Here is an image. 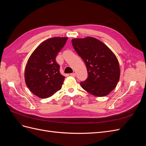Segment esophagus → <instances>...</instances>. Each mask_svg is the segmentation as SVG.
Returning a JSON list of instances; mask_svg holds the SVG:
<instances>
[{
  "mask_svg": "<svg viewBox=\"0 0 146 146\" xmlns=\"http://www.w3.org/2000/svg\"><path fill=\"white\" fill-rule=\"evenodd\" d=\"M70 76H71L72 77H76V73H71V74H70Z\"/></svg>",
  "mask_w": 146,
  "mask_h": 146,
  "instance_id": "esophagus-1",
  "label": "esophagus"
}]
</instances>
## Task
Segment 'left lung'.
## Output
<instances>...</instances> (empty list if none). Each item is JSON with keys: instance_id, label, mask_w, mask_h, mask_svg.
Returning <instances> with one entry per match:
<instances>
[{"instance_id": "left-lung-1", "label": "left lung", "mask_w": 146, "mask_h": 146, "mask_svg": "<svg viewBox=\"0 0 146 146\" xmlns=\"http://www.w3.org/2000/svg\"><path fill=\"white\" fill-rule=\"evenodd\" d=\"M72 44L87 68L88 78L80 82L83 89L97 97L108 95L120 77L115 55L104 43L92 37L73 39Z\"/></svg>"}]
</instances>
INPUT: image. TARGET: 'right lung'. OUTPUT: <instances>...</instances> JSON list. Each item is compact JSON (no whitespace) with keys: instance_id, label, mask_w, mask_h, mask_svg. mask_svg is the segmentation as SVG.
<instances>
[{"instance_id":"add662e5","label":"right lung","mask_w":146,"mask_h":146,"mask_svg":"<svg viewBox=\"0 0 146 146\" xmlns=\"http://www.w3.org/2000/svg\"><path fill=\"white\" fill-rule=\"evenodd\" d=\"M68 40L54 37L42 42L31 55L25 70V80L30 91L46 99L61 90L65 77L60 72L56 57Z\"/></svg>"}]
</instances>
